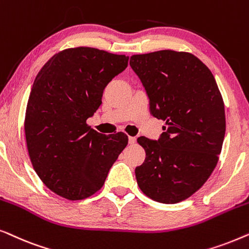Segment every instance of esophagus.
Listing matches in <instances>:
<instances>
[{
  "mask_svg": "<svg viewBox=\"0 0 249 249\" xmlns=\"http://www.w3.org/2000/svg\"><path fill=\"white\" fill-rule=\"evenodd\" d=\"M128 141H129V144H130V145L135 144V142H136V137H131V136H129Z\"/></svg>",
  "mask_w": 249,
  "mask_h": 249,
  "instance_id": "esophagus-1",
  "label": "esophagus"
}]
</instances>
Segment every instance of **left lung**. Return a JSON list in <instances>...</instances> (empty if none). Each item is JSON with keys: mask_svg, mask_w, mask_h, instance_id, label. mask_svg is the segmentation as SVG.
<instances>
[{"mask_svg": "<svg viewBox=\"0 0 249 249\" xmlns=\"http://www.w3.org/2000/svg\"><path fill=\"white\" fill-rule=\"evenodd\" d=\"M153 117L165 121L158 141L139 137L145 161L135 169L142 192L175 204L202 187L215 168L226 134L222 96L209 68L193 54L163 50L130 57Z\"/></svg>", "mask_w": 249, "mask_h": 249, "instance_id": "8db88e82", "label": "left lung"}]
</instances>
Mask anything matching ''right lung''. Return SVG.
Listing matches in <instances>:
<instances>
[{"label":"right lung","mask_w":249,"mask_h":249,"mask_svg":"<svg viewBox=\"0 0 249 249\" xmlns=\"http://www.w3.org/2000/svg\"><path fill=\"white\" fill-rule=\"evenodd\" d=\"M128 60L93 47H76L53 55L36 76L26 110L27 148L37 176L56 195L70 200L93 195L127 146L124 132L100 134L86 120Z\"/></svg>","instance_id":"1"}]
</instances>
